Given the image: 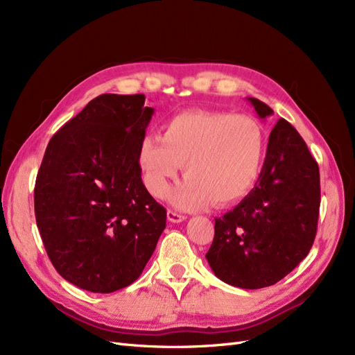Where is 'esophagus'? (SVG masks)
<instances>
[{"instance_id":"34e87169","label":"esophagus","mask_w":355,"mask_h":355,"mask_svg":"<svg viewBox=\"0 0 355 355\" xmlns=\"http://www.w3.org/2000/svg\"><path fill=\"white\" fill-rule=\"evenodd\" d=\"M166 218H168L169 222H174V224H178V222H182V220L186 219L184 215H181V214L175 212V211H171V209L166 212Z\"/></svg>"}]
</instances>
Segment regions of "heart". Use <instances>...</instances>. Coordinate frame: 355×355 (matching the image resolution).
I'll return each mask as SVG.
<instances>
[{
  "label": "heart",
  "mask_w": 355,
  "mask_h": 355,
  "mask_svg": "<svg viewBox=\"0 0 355 355\" xmlns=\"http://www.w3.org/2000/svg\"><path fill=\"white\" fill-rule=\"evenodd\" d=\"M265 157V131L256 118L222 111H187L168 120L161 139L144 137L139 164L144 184L161 199L180 166L187 177L171 194L180 209L225 207L254 187Z\"/></svg>",
  "instance_id": "heart-1"
}]
</instances>
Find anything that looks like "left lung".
I'll return each mask as SVG.
<instances>
[{
	"instance_id": "8db88e82",
	"label": "left lung",
	"mask_w": 355,
	"mask_h": 355,
	"mask_svg": "<svg viewBox=\"0 0 355 355\" xmlns=\"http://www.w3.org/2000/svg\"><path fill=\"white\" fill-rule=\"evenodd\" d=\"M260 118L273 114L248 98ZM320 207L319 165L306 141L284 118L270 131L254 189L222 218L206 259L216 277L245 290L277 284L314 243Z\"/></svg>"
}]
</instances>
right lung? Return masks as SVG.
<instances>
[{"label":"right lung","instance_id":"1","mask_svg":"<svg viewBox=\"0 0 355 355\" xmlns=\"http://www.w3.org/2000/svg\"><path fill=\"white\" fill-rule=\"evenodd\" d=\"M153 108L144 95L92 99L49 140L35 184L36 225L61 277L90 293L133 284L166 211L141 181L139 148Z\"/></svg>","mask_w":355,"mask_h":355}]
</instances>
